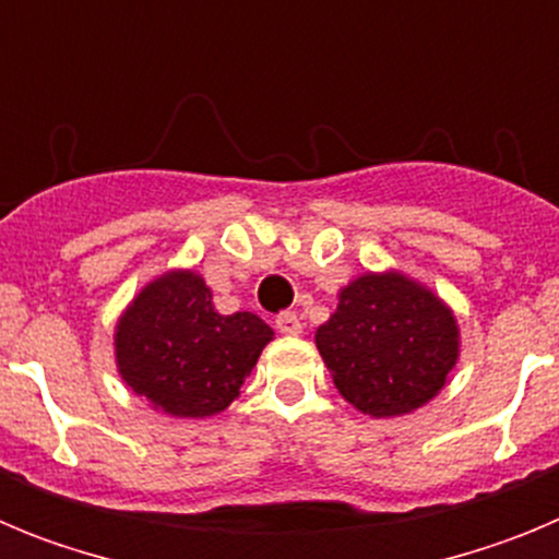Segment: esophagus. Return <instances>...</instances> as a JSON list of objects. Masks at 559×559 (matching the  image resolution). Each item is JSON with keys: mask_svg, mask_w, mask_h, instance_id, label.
<instances>
[{"mask_svg": "<svg viewBox=\"0 0 559 559\" xmlns=\"http://www.w3.org/2000/svg\"><path fill=\"white\" fill-rule=\"evenodd\" d=\"M274 324L283 335H299V333H302V322H299V316H296V313H280V316H276Z\"/></svg>", "mask_w": 559, "mask_h": 559, "instance_id": "esophagus-1", "label": "esophagus"}]
</instances>
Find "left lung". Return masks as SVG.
I'll return each mask as SVG.
<instances>
[{
    "label": "left lung",
    "mask_w": 559,
    "mask_h": 559,
    "mask_svg": "<svg viewBox=\"0 0 559 559\" xmlns=\"http://www.w3.org/2000/svg\"><path fill=\"white\" fill-rule=\"evenodd\" d=\"M338 394L369 417H403L431 403L462 355L456 313L397 269L367 271L338 290L316 330Z\"/></svg>",
    "instance_id": "obj_1"
}]
</instances>
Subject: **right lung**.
<instances>
[{
	"label": "right lung",
	"instance_id": "right-lung-1",
	"mask_svg": "<svg viewBox=\"0 0 559 559\" xmlns=\"http://www.w3.org/2000/svg\"><path fill=\"white\" fill-rule=\"evenodd\" d=\"M274 330L249 310H215L204 276L167 269L140 288L114 324V364L153 412L215 417L240 397Z\"/></svg>",
	"mask_w": 559,
	"mask_h": 559
}]
</instances>
